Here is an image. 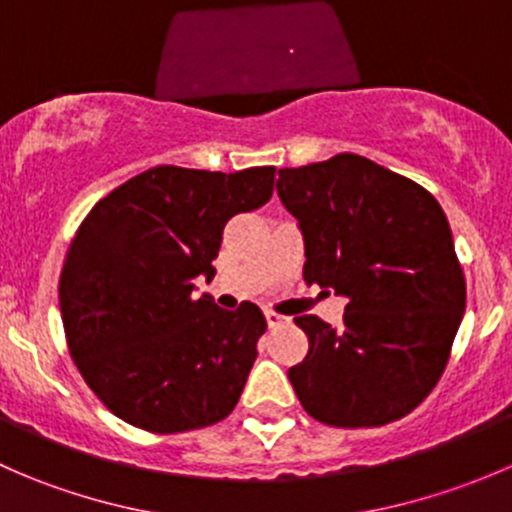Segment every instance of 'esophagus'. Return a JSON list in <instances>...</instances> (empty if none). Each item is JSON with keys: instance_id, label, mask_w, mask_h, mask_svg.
I'll return each mask as SVG.
<instances>
[{"instance_id": "esophagus-1", "label": "esophagus", "mask_w": 512, "mask_h": 512, "mask_svg": "<svg viewBox=\"0 0 512 512\" xmlns=\"http://www.w3.org/2000/svg\"><path fill=\"white\" fill-rule=\"evenodd\" d=\"M265 319H267V327L270 329L285 327L287 324V317H282V314H277V312H265Z\"/></svg>"}]
</instances>
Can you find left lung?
<instances>
[{"label":"left lung","mask_w":512,"mask_h":512,"mask_svg":"<svg viewBox=\"0 0 512 512\" xmlns=\"http://www.w3.org/2000/svg\"><path fill=\"white\" fill-rule=\"evenodd\" d=\"M282 205L304 235V280L347 297L342 327L294 317L309 352L287 371L299 404L327 426L404 418L441 379L466 309L451 225L426 188L339 153L282 168Z\"/></svg>","instance_id":"1"}]
</instances>
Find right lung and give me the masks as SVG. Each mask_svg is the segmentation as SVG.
<instances>
[{"mask_svg":"<svg viewBox=\"0 0 512 512\" xmlns=\"http://www.w3.org/2000/svg\"><path fill=\"white\" fill-rule=\"evenodd\" d=\"M275 168L156 165L101 198L64 257L59 307L76 369L111 414L153 433L213 426L237 406L267 322L193 297L227 220L262 208Z\"/></svg>","mask_w":512,"mask_h":512,"instance_id":"obj_1","label":"right lung"}]
</instances>
